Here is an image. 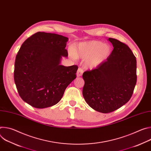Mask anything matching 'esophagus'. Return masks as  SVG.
<instances>
[{"instance_id": "34e87169", "label": "esophagus", "mask_w": 151, "mask_h": 151, "mask_svg": "<svg viewBox=\"0 0 151 151\" xmlns=\"http://www.w3.org/2000/svg\"><path fill=\"white\" fill-rule=\"evenodd\" d=\"M83 72V69H81V68H79V69H78V70H77V73H76V75H77V76H78V77H79V76H82V75Z\"/></svg>"}]
</instances>
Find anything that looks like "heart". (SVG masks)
<instances>
[{"mask_svg": "<svg viewBox=\"0 0 151 151\" xmlns=\"http://www.w3.org/2000/svg\"><path fill=\"white\" fill-rule=\"evenodd\" d=\"M72 52L76 57L87 58L86 66L90 69H94L110 55L111 47L101 42L92 40L81 43L73 48Z\"/></svg>", "mask_w": 151, "mask_h": 151, "instance_id": "1", "label": "heart"}]
</instances>
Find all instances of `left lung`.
<instances>
[{"label": "left lung", "mask_w": 151, "mask_h": 151, "mask_svg": "<svg viewBox=\"0 0 151 151\" xmlns=\"http://www.w3.org/2000/svg\"><path fill=\"white\" fill-rule=\"evenodd\" d=\"M108 40L114 50L107 60L82 75L85 101L104 114L119 109L130 100L137 81L136 59L130 48L117 39Z\"/></svg>", "instance_id": "1"}]
</instances>
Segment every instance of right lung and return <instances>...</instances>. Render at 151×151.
Segmentation results:
<instances>
[{
    "label": "right lung",
    "mask_w": 151,
    "mask_h": 151,
    "mask_svg": "<svg viewBox=\"0 0 151 151\" xmlns=\"http://www.w3.org/2000/svg\"><path fill=\"white\" fill-rule=\"evenodd\" d=\"M68 38L37 32L27 39L16 56L14 77L18 94L36 108L52 106L61 99L68 86L76 78V65H60Z\"/></svg>",
    "instance_id": "obj_1"
}]
</instances>
